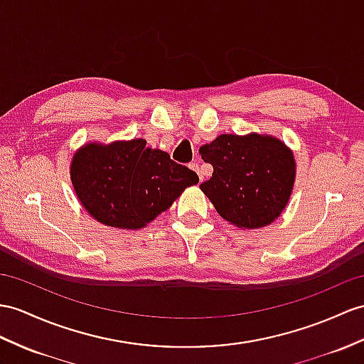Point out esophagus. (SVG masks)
Masks as SVG:
<instances>
[{
  "instance_id": "obj_1",
  "label": "esophagus",
  "mask_w": 364,
  "mask_h": 364,
  "mask_svg": "<svg viewBox=\"0 0 364 364\" xmlns=\"http://www.w3.org/2000/svg\"><path fill=\"white\" fill-rule=\"evenodd\" d=\"M190 168H191V170H194V171L198 173V176H199V181L202 182V181H203V174H202V170L199 168V165H198V164H190Z\"/></svg>"
}]
</instances>
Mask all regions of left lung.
I'll return each instance as SVG.
<instances>
[{"mask_svg":"<svg viewBox=\"0 0 364 364\" xmlns=\"http://www.w3.org/2000/svg\"><path fill=\"white\" fill-rule=\"evenodd\" d=\"M199 154L213 165L200 190L220 218L237 228H261L284 211L294 190V151L278 137L250 132L220 134L200 146Z\"/></svg>","mask_w":364,"mask_h":364,"instance_id":"left-lung-1","label":"left lung"}]
</instances>
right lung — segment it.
I'll use <instances>...</instances> for the list:
<instances>
[{
	"label": "right lung",
	"instance_id": "1",
	"mask_svg": "<svg viewBox=\"0 0 364 364\" xmlns=\"http://www.w3.org/2000/svg\"><path fill=\"white\" fill-rule=\"evenodd\" d=\"M70 181L83 208L99 223L139 230L166 211L185 188L199 182L145 139L91 141L74 153Z\"/></svg>",
	"mask_w": 364,
	"mask_h": 364
}]
</instances>
